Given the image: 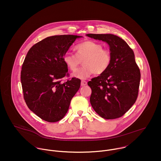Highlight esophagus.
<instances>
[{
    "mask_svg": "<svg viewBox=\"0 0 161 161\" xmlns=\"http://www.w3.org/2000/svg\"><path fill=\"white\" fill-rule=\"evenodd\" d=\"M87 84V82L86 81H85V80H81V86H85V85H86Z\"/></svg>",
    "mask_w": 161,
    "mask_h": 161,
    "instance_id": "34e87169",
    "label": "esophagus"
}]
</instances>
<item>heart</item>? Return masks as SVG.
I'll return each mask as SVG.
<instances>
[{
    "label": "heart",
    "mask_w": 161,
    "mask_h": 161,
    "mask_svg": "<svg viewBox=\"0 0 161 161\" xmlns=\"http://www.w3.org/2000/svg\"><path fill=\"white\" fill-rule=\"evenodd\" d=\"M76 55L66 52L63 60L67 67L73 72L83 60L84 66L73 76L79 79H85L95 73L99 75L105 73L109 67L112 56L110 51L103 48V45L93 41L82 42L75 47Z\"/></svg>",
    "instance_id": "1"
}]
</instances>
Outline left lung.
Here are the masks:
<instances>
[{
    "label": "left lung",
    "instance_id": "8db88e82",
    "mask_svg": "<svg viewBox=\"0 0 161 161\" xmlns=\"http://www.w3.org/2000/svg\"><path fill=\"white\" fill-rule=\"evenodd\" d=\"M86 36L107 42L112 56L108 70L88 82L92 89L90 104L103 119L120 118L135 103L138 95L141 74L134 52L124 40L115 35Z\"/></svg>",
    "mask_w": 161,
    "mask_h": 161
}]
</instances>
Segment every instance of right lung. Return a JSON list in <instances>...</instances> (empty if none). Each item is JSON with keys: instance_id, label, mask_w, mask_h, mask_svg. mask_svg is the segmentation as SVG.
I'll return each instance as SVG.
<instances>
[{"instance_id": "obj_1", "label": "right lung", "mask_w": 161, "mask_h": 161, "mask_svg": "<svg viewBox=\"0 0 161 161\" xmlns=\"http://www.w3.org/2000/svg\"><path fill=\"white\" fill-rule=\"evenodd\" d=\"M81 37L60 35L45 38L32 46L23 63L21 83L25 101L45 121L56 122L63 119L80 87L78 78L64 83L62 78L68 71L63 57Z\"/></svg>"}]
</instances>
